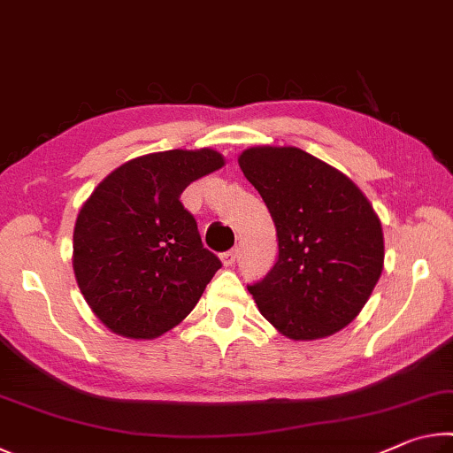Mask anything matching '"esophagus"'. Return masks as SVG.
Returning a JSON list of instances; mask_svg holds the SVG:
<instances>
[{
    "label": "esophagus",
    "instance_id": "1",
    "mask_svg": "<svg viewBox=\"0 0 453 453\" xmlns=\"http://www.w3.org/2000/svg\"><path fill=\"white\" fill-rule=\"evenodd\" d=\"M235 257H237V250H229V251H226V254H221V264H224L226 267L234 265Z\"/></svg>",
    "mask_w": 453,
    "mask_h": 453
}]
</instances>
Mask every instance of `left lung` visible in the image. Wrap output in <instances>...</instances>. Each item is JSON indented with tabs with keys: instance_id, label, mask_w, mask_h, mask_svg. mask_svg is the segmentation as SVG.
Returning <instances> with one entry per match:
<instances>
[{
	"instance_id": "obj_1",
	"label": "left lung",
	"mask_w": 453,
	"mask_h": 453,
	"mask_svg": "<svg viewBox=\"0 0 453 453\" xmlns=\"http://www.w3.org/2000/svg\"><path fill=\"white\" fill-rule=\"evenodd\" d=\"M237 164L278 232V262L248 288L259 313L296 342L340 332L383 270L381 221L370 199L346 173L294 145H256Z\"/></svg>"
}]
</instances>
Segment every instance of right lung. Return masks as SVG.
I'll return each instance as SVG.
<instances>
[{
  "label": "right lung",
  "mask_w": 453,
  "mask_h": 453,
  "mask_svg": "<svg viewBox=\"0 0 453 453\" xmlns=\"http://www.w3.org/2000/svg\"><path fill=\"white\" fill-rule=\"evenodd\" d=\"M224 165L211 148L148 153L116 167L83 202L73 273L110 332L153 340L196 308L221 262L203 248L180 196Z\"/></svg>",
  "instance_id": "obj_1"
}]
</instances>
